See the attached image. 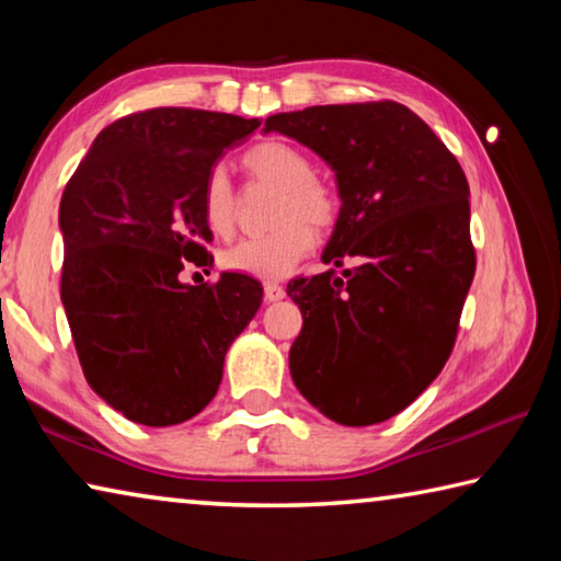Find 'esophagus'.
I'll list each match as a JSON object with an SVG mask.
<instances>
[{"mask_svg": "<svg viewBox=\"0 0 561 561\" xmlns=\"http://www.w3.org/2000/svg\"><path fill=\"white\" fill-rule=\"evenodd\" d=\"M264 299L267 301H279L284 299V287L277 282H264Z\"/></svg>", "mask_w": 561, "mask_h": 561, "instance_id": "1", "label": "esophagus"}]
</instances>
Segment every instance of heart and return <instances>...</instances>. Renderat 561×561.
<instances>
[{
  "label": "heart",
  "instance_id": "obj_1",
  "mask_svg": "<svg viewBox=\"0 0 561 561\" xmlns=\"http://www.w3.org/2000/svg\"><path fill=\"white\" fill-rule=\"evenodd\" d=\"M242 165L252 180L279 187L267 234L244 237L222 254L225 270L257 279H282L314 250V232H329L339 220V195L314 173L311 158L284 140H262L244 150ZM201 210L207 230L227 237L234 230L237 193L222 165L207 170Z\"/></svg>",
  "mask_w": 561,
  "mask_h": 561
}]
</instances>
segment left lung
<instances>
[{
	"instance_id": "1",
	"label": "left lung",
	"mask_w": 561,
	"mask_h": 561,
	"mask_svg": "<svg viewBox=\"0 0 561 561\" xmlns=\"http://www.w3.org/2000/svg\"><path fill=\"white\" fill-rule=\"evenodd\" d=\"M277 130L336 173L329 270L287 284L304 327L289 351L299 393L341 425H374L443 371L474 277L470 187L443 140L396 101L277 113Z\"/></svg>"
}]
</instances>
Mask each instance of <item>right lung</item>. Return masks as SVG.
Masks as SVG:
<instances>
[{"label":"right lung","mask_w":561,"mask_h":561,"mask_svg":"<svg viewBox=\"0 0 561 561\" xmlns=\"http://www.w3.org/2000/svg\"><path fill=\"white\" fill-rule=\"evenodd\" d=\"M257 118L150 108L113 121L76 168L59 205L61 301L83 376L133 423L165 428L197 415L222 381L225 354L262 304V284L213 267L201 193L225 150Z\"/></svg>","instance_id":"1"}]
</instances>
